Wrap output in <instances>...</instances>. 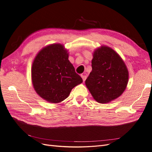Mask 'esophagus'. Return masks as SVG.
Returning a JSON list of instances; mask_svg holds the SVG:
<instances>
[{
  "mask_svg": "<svg viewBox=\"0 0 152 152\" xmlns=\"http://www.w3.org/2000/svg\"><path fill=\"white\" fill-rule=\"evenodd\" d=\"M81 77H82V80H83V81L84 82V81L86 80V79L87 76L85 75H81Z\"/></svg>",
  "mask_w": 152,
  "mask_h": 152,
  "instance_id": "esophagus-1",
  "label": "esophagus"
}]
</instances>
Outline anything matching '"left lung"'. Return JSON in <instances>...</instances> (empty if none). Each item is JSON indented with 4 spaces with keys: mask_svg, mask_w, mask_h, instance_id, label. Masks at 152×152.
Returning <instances> with one entry per match:
<instances>
[{
    "mask_svg": "<svg viewBox=\"0 0 152 152\" xmlns=\"http://www.w3.org/2000/svg\"><path fill=\"white\" fill-rule=\"evenodd\" d=\"M91 63L92 71L85 83L96 102L107 103L121 96L128 83L129 72L119 54L102 45L95 49Z\"/></svg>",
    "mask_w": 152,
    "mask_h": 152,
    "instance_id": "8db88e82",
    "label": "left lung"
}]
</instances>
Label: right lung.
I'll list each match as a JSON object with an SVG mask.
<instances>
[{
    "label": "right lung",
    "instance_id": "1",
    "mask_svg": "<svg viewBox=\"0 0 152 152\" xmlns=\"http://www.w3.org/2000/svg\"><path fill=\"white\" fill-rule=\"evenodd\" d=\"M64 45L53 44L37 54L31 66V82L40 97L51 103L63 102L82 79L68 60Z\"/></svg>",
    "mask_w": 152,
    "mask_h": 152
}]
</instances>
